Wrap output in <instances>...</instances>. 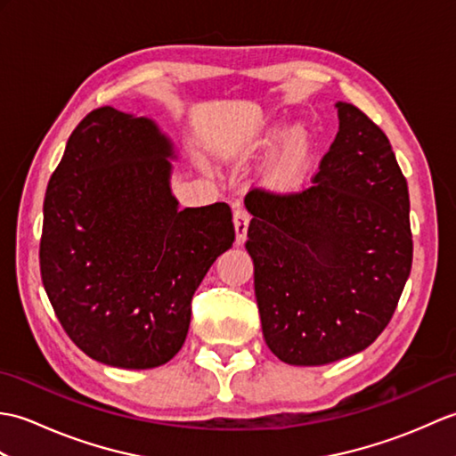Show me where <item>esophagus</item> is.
I'll list each match as a JSON object with an SVG mask.
<instances>
[{
    "mask_svg": "<svg viewBox=\"0 0 456 456\" xmlns=\"http://www.w3.org/2000/svg\"><path fill=\"white\" fill-rule=\"evenodd\" d=\"M248 213L243 209H237L233 216V225H235V233H237V243L240 245L247 239V229H248Z\"/></svg>",
    "mask_w": 456,
    "mask_h": 456,
    "instance_id": "34e87169",
    "label": "esophagus"
}]
</instances>
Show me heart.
Listing matches in <instances>:
<instances>
[{"label": "heart", "mask_w": 456, "mask_h": 456, "mask_svg": "<svg viewBox=\"0 0 456 456\" xmlns=\"http://www.w3.org/2000/svg\"><path fill=\"white\" fill-rule=\"evenodd\" d=\"M312 152L314 147L309 134L302 129L292 131L282 147L266 162L265 178L278 190L297 186V182L304 178L309 160H312Z\"/></svg>", "instance_id": "obj_1"}]
</instances>
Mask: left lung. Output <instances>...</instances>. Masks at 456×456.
<instances>
[{"mask_svg":"<svg viewBox=\"0 0 456 456\" xmlns=\"http://www.w3.org/2000/svg\"><path fill=\"white\" fill-rule=\"evenodd\" d=\"M337 113V137L309 186L245 198L265 341L296 366L372 345L411 270L408 182L392 144L353 103L338 102Z\"/></svg>","mask_w":456,"mask_h":456,"instance_id":"1","label":"left lung"}]
</instances>
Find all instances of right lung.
Returning a JSON list of instances; mask_svg holds the SVG:
<instances>
[{
    "label": "right lung",
    "instance_id": "right-lung-1",
    "mask_svg": "<svg viewBox=\"0 0 456 456\" xmlns=\"http://www.w3.org/2000/svg\"><path fill=\"white\" fill-rule=\"evenodd\" d=\"M172 142L105 105L66 142L43 206L41 278L66 335L90 358L154 368L186 341L191 297L231 248V208L178 209Z\"/></svg>",
    "mask_w": 456,
    "mask_h": 456
}]
</instances>
